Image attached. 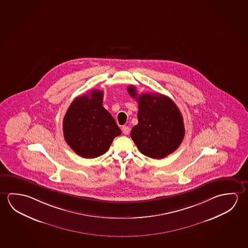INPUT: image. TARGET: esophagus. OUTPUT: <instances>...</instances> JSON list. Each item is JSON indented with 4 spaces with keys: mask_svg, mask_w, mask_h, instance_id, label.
Returning a JSON list of instances; mask_svg holds the SVG:
<instances>
[{
    "mask_svg": "<svg viewBox=\"0 0 248 248\" xmlns=\"http://www.w3.org/2000/svg\"><path fill=\"white\" fill-rule=\"evenodd\" d=\"M122 131L124 134L128 135L130 133V128L128 126H123Z\"/></svg>",
    "mask_w": 248,
    "mask_h": 248,
    "instance_id": "esophagus-1",
    "label": "esophagus"
}]
</instances>
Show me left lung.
Masks as SVG:
<instances>
[{
  "label": "left lung",
  "instance_id": "obj_1",
  "mask_svg": "<svg viewBox=\"0 0 248 248\" xmlns=\"http://www.w3.org/2000/svg\"><path fill=\"white\" fill-rule=\"evenodd\" d=\"M128 93L138 103V124L130 137L139 151L150 158L161 159L174 152L183 142V116L175 102L165 95L142 93L130 85Z\"/></svg>",
  "mask_w": 248,
  "mask_h": 248
}]
</instances>
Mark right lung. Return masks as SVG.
Returning <instances> with one entry per match:
<instances>
[{"label":"right lung","instance_id":"1","mask_svg":"<svg viewBox=\"0 0 248 248\" xmlns=\"http://www.w3.org/2000/svg\"><path fill=\"white\" fill-rule=\"evenodd\" d=\"M103 92L93 90L73 100L63 120L65 142L78 155L95 158L109 150L119 129L103 106Z\"/></svg>","mask_w":248,"mask_h":248}]
</instances>
